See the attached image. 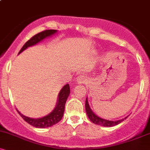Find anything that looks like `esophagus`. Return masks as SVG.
<instances>
[{"mask_svg": "<svg viewBox=\"0 0 150 150\" xmlns=\"http://www.w3.org/2000/svg\"><path fill=\"white\" fill-rule=\"evenodd\" d=\"M77 82L78 84H84L86 82V79L83 76H79L77 78Z\"/></svg>", "mask_w": 150, "mask_h": 150, "instance_id": "34e87169", "label": "esophagus"}]
</instances>
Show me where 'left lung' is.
Returning <instances> with one entry per match:
<instances>
[{
  "label": "left lung",
  "mask_w": 150,
  "mask_h": 150,
  "mask_svg": "<svg viewBox=\"0 0 150 150\" xmlns=\"http://www.w3.org/2000/svg\"><path fill=\"white\" fill-rule=\"evenodd\" d=\"M85 111H86V113H87V116H88V118H89V120H90L93 123L101 125V126H104V127L115 126V125L119 124V123H121L122 121H123L125 119H126L127 117H128L127 116L125 117V118H123V119L115 120V121L101 118L99 116H98L97 115H96L95 113L93 112L92 110L91 109L90 106H89V104L88 103V99H87V97L86 98V101H85Z\"/></svg>",
  "instance_id": "left-lung-1"
}]
</instances>
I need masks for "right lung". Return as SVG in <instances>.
Returning a JSON list of instances; mask_svg holds the SVG:
<instances>
[{"label": "right lung", "instance_id": "right-lung-1", "mask_svg": "<svg viewBox=\"0 0 150 150\" xmlns=\"http://www.w3.org/2000/svg\"><path fill=\"white\" fill-rule=\"evenodd\" d=\"M57 32V30H49L43 31V32H40V33L36 34L33 37L31 38L30 40L27 41L25 43V45L22 46V48L18 54L21 53L22 51H25L28 47L36 45V44L42 42V41L44 40L46 38L50 37L51 36L54 35ZM70 92V86L68 84H66L65 86H63V88L61 89L59 94H58L57 103H56V107L54 108V109L51 113H49V114H47L46 116L44 117H42V118H30V117L24 116L18 110H17V111H18L19 114L21 116L22 118L27 123H28L29 124L32 125V126L36 127V128H49V127H51L52 125L58 123L61 120L62 117L63 116V113H64L65 102H66L67 99H68V96H69Z\"/></svg>", "mask_w": 150, "mask_h": 150}]
</instances>
